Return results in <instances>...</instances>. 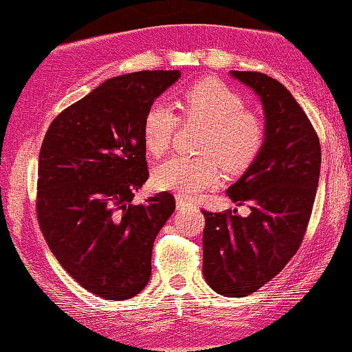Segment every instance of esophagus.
I'll use <instances>...</instances> for the list:
<instances>
[{
  "mask_svg": "<svg viewBox=\"0 0 352 352\" xmlns=\"http://www.w3.org/2000/svg\"><path fill=\"white\" fill-rule=\"evenodd\" d=\"M188 206H191L190 201H186L185 198L177 197V209H185V208H188Z\"/></svg>",
  "mask_w": 352,
  "mask_h": 352,
  "instance_id": "1",
  "label": "esophagus"
}]
</instances>
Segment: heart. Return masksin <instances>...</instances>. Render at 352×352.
Returning <instances> with one entry per match:
<instances>
[{"mask_svg": "<svg viewBox=\"0 0 352 352\" xmlns=\"http://www.w3.org/2000/svg\"><path fill=\"white\" fill-rule=\"evenodd\" d=\"M182 117L208 124L199 153L201 157L173 155L154 170V184L161 190L184 197H197L221 182V166L240 172L255 161L266 140L265 122L245 110V100L228 84L208 78L182 92ZM180 117L164 102H154L143 120V140L151 155L170 148Z\"/></svg>", "mask_w": 352, "mask_h": 352, "instance_id": "obj_1", "label": "heart"}]
</instances>
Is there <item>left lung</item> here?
<instances>
[{
    "label": "left lung",
    "instance_id": "1",
    "mask_svg": "<svg viewBox=\"0 0 352 352\" xmlns=\"http://www.w3.org/2000/svg\"><path fill=\"white\" fill-rule=\"evenodd\" d=\"M230 74L260 97L266 140L228 197L247 217L203 211V274L217 294L245 297L273 279L299 250L317 195L322 149L302 107L281 82L255 71Z\"/></svg>",
    "mask_w": 352,
    "mask_h": 352
}]
</instances>
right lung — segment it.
Wrapping results in <instances>:
<instances>
[{"instance_id":"1","label":"right lung","mask_w":352,"mask_h":352,"mask_svg":"<svg viewBox=\"0 0 352 352\" xmlns=\"http://www.w3.org/2000/svg\"><path fill=\"white\" fill-rule=\"evenodd\" d=\"M179 69L112 78L53 120L38 155L37 217L71 278L107 300L140 294L154 240L175 209L167 191L131 204L148 180L143 120Z\"/></svg>"}]
</instances>
